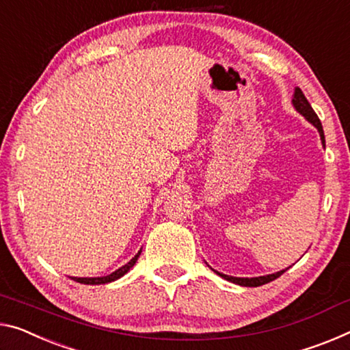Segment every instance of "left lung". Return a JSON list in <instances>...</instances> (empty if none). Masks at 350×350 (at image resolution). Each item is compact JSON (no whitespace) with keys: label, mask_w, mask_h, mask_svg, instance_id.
<instances>
[{"label":"left lung","mask_w":350,"mask_h":350,"mask_svg":"<svg viewBox=\"0 0 350 350\" xmlns=\"http://www.w3.org/2000/svg\"><path fill=\"white\" fill-rule=\"evenodd\" d=\"M293 106L294 109L299 112L300 116H304L306 120H308L311 125H313L316 130H318L319 136H321V142H322V147H325V137H324V130H322V125H321V120L318 119V116H316V112L313 111V107H311V105L308 103V100L305 98V95L302 90H300L299 88L294 89V95H293ZM213 269V267H211ZM288 269V267H286ZM286 269H283V271H278V272H273V273H269V275H261V277H231V275H225V273H220L217 271H213L217 273L219 277L225 278V280H228L231 283H236V284H241V286H261V284H266L269 282L275 280V278H278L282 275V273L286 271Z\"/></svg>","instance_id":"1"}]
</instances>
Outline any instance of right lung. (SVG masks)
Returning a JSON list of instances; mask_svg holds the SVG:
<instances>
[{"mask_svg": "<svg viewBox=\"0 0 350 350\" xmlns=\"http://www.w3.org/2000/svg\"><path fill=\"white\" fill-rule=\"evenodd\" d=\"M141 252H142V249L139 250L137 254L134 255V256L131 258V260L126 262L125 266L119 267V269H117V271L109 273V275H105V277H72V280L78 282V283H83V284H105V283H111V282L119 280L120 277L125 275V273H126L128 271H130V269H131L134 265H136V261H137L139 255H141Z\"/></svg>", "mask_w": 350, "mask_h": 350, "instance_id": "obj_1", "label": "right lung"}]
</instances>
